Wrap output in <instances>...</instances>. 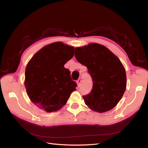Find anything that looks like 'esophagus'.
<instances>
[{
  "instance_id": "obj_1",
  "label": "esophagus",
  "mask_w": 148,
  "mask_h": 148,
  "mask_svg": "<svg viewBox=\"0 0 148 148\" xmlns=\"http://www.w3.org/2000/svg\"><path fill=\"white\" fill-rule=\"evenodd\" d=\"M81 82V79H78L77 81H76V83H77L78 86H80Z\"/></svg>"
}]
</instances>
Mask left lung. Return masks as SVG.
I'll use <instances>...</instances> for the list:
<instances>
[{
  "label": "left lung",
  "mask_w": 148,
  "mask_h": 148,
  "mask_svg": "<svg viewBox=\"0 0 148 148\" xmlns=\"http://www.w3.org/2000/svg\"><path fill=\"white\" fill-rule=\"evenodd\" d=\"M75 58L87 67L92 79L90 92L83 95L85 104L103 113L118 103L126 89V73L119 58L104 46L90 43L75 48Z\"/></svg>",
  "instance_id": "8db88e82"
}]
</instances>
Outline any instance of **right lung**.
<instances>
[{
	"mask_svg": "<svg viewBox=\"0 0 148 148\" xmlns=\"http://www.w3.org/2000/svg\"><path fill=\"white\" fill-rule=\"evenodd\" d=\"M75 48L62 42L45 46L34 55L25 72L24 85L32 103L48 113L62 108L77 84L64 64Z\"/></svg>",
	"mask_w": 148,
	"mask_h": 148,
	"instance_id": "add662e5",
	"label": "right lung"
}]
</instances>
